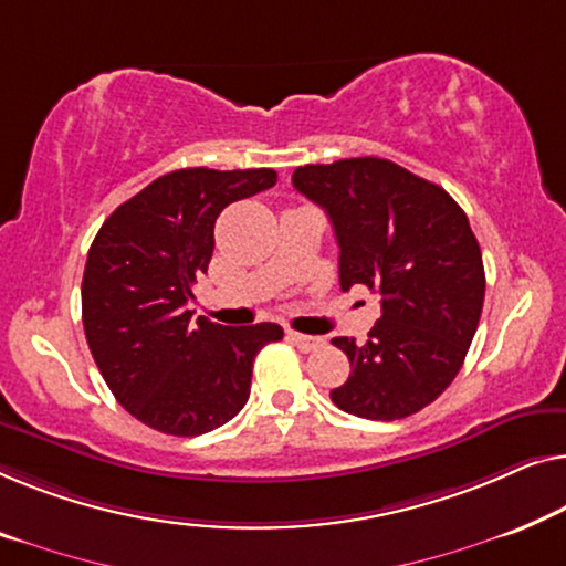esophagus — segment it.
Returning a JSON list of instances; mask_svg holds the SVG:
<instances>
[{
    "instance_id": "esophagus-1",
    "label": "esophagus",
    "mask_w": 566,
    "mask_h": 566,
    "mask_svg": "<svg viewBox=\"0 0 566 566\" xmlns=\"http://www.w3.org/2000/svg\"><path fill=\"white\" fill-rule=\"evenodd\" d=\"M289 339L296 344L301 352H314L324 344L322 337H308V334H298V332H289Z\"/></svg>"
}]
</instances>
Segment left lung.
I'll return each instance as SVG.
<instances>
[{"instance_id":"1","label":"left lung","mask_w":566,"mask_h":566,"mask_svg":"<svg viewBox=\"0 0 566 566\" xmlns=\"http://www.w3.org/2000/svg\"><path fill=\"white\" fill-rule=\"evenodd\" d=\"M293 186L329 217L342 291L380 293L365 344L334 337L349 378L329 396L344 413L406 419L457 378L478 332L485 268L467 214L444 188L385 158L301 166Z\"/></svg>"}]
</instances>
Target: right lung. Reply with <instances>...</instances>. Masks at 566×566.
Segmentation results:
<instances>
[{"label": "right lung", "instance_id": "1", "mask_svg": "<svg viewBox=\"0 0 566 566\" xmlns=\"http://www.w3.org/2000/svg\"><path fill=\"white\" fill-rule=\"evenodd\" d=\"M270 168H181L155 178L102 224L81 283L94 363L119 406L170 437H199L250 398L252 363L277 324L222 326L186 308L214 252L217 217L275 186Z\"/></svg>", "mask_w": 566, "mask_h": 566}]
</instances>
